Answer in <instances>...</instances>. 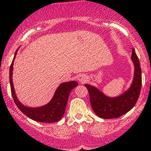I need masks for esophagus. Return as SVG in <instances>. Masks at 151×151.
I'll return each instance as SVG.
<instances>
[{
  "instance_id": "1",
  "label": "esophagus",
  "mask_w": 151,
  "mask_h": 151,
  "mask_svg": "<svg viewBox=\"0 0 151 151\" xmlns=\"http://www.w3.org/2000/svg\"><path fill=\"white\" fill-rule=\"evenodd\" d=\"M77 80L81 83H84L87 81V77H86L85 74H79V75H78L77 77Z\"/></svg>"
}]
</instances>
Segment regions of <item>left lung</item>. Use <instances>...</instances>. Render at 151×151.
<instances>
[{"label": "left lung", "instance_id": "left-lung-1", "mask_svg": "<svg viewBox=\"0 0 151 151\" xmlns=\"http://www.w3.org/2000/svg\"><path fill=\"white\" fill-rule=\"evenodd\" d=\"M131 59L134 65L132 83L129 89L119 96H109L96 86L84 84L89 91L91 108L99 117L106 119L120 117L129 112L138 101L142 84L141 69L134 48Z\"/></svg>", "mask_w": 151, "mask_h": 151}]
</instances>
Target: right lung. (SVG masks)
Instances as JSON below:
<instances>
[{
  "label": "right lung",
  "mask_w": 151,
  "mask_h": 151,
  "mask_svg": "<svg viewBox=\"0 0 151 151\" xmlns=\"http://www.w3.org/2000/svg\"><path fill=\"white\" fill-rule=\"evenodd\" d=\"M20 47H18V49ZM18 49L15 52L13 62L10 67V89L15 104L25 115L37 122L54 123L60 121L65 114L69 95L71 91L74 87L77 86L78 83L75 81L61 83L57 88L52 99L47 104L42 106L30 107L23 105L17 97L13 82V64Z\"/></svg>",
  "instance_id": "1"
}]
</instances>
